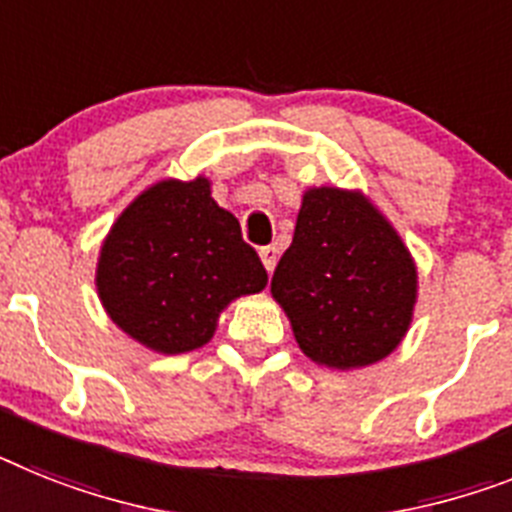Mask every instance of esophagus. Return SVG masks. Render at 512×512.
I'll return each instance as SVG.
<instances>
[{
	"mask_svg": "<svg viewBox=\"0 0 512 512\" xmlns=\"http://www.w3.org/2000/svg\"><path fill=\"white\" fill-rule=\"evenodd\" d=\"M260 260H263L265 270H268V273H273V270H276V263H278V247H273V244H268V247H260Z\"/></svg>",
	"mask_w": 512,
	"mask_h": 512,
	"instance_id": "esophagus-1",
	"label": "esophagus"
}]
</instances>
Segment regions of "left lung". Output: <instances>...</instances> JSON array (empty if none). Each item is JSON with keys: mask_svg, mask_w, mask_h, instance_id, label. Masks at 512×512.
<instances>
[{"mask_svg": "<svg viewBox=\"0 0 512 512\" xmlns=\"http://www.w3.org/2000/svg\"><path fill=\"white\" fill-rule=\"evenodd\" d=\"M416 291L409 247L362 190H304L270 281L304 356L341 372L382 362L409 333Z\"/></svg>", "mask_w": 512, "mask_h": 512, "instance_id": "obj_1", "label": "left lung"}]
</instances>
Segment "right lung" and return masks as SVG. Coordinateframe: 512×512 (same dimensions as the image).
Wrapping results in <instances>:
<instances>
[{
    "label": "right lung",
    "instance_id": "1",
    "mask_svg": "<svg viewBox=\"0 0 512 512\" xmlns=\"http://www.w3.org/2000/svg\"><path fill=\"white\" fill-rule=\"evenodd\" d=\"M265 286L260 257L203 174L145 187L98 252L96 291L106 315L156 354L205 346L223 309Z\"/></svg>",
    "mask_w": 512,
    "mask_h": 512
}]
</instances>
